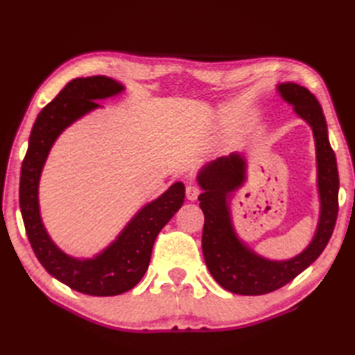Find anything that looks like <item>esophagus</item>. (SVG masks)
<instances>
[{"label": "esophagus", "mask_w": 355, "mask_h": 355, "mask_svg": "<svg viewBox=\"0 0 355 355\" xmlns=\"http://www.w3.org/2000/svg\"><path fill=\"white\" fill-rule=\"evenodd\" d=\"M200 193H201V191H200L198 186L189 184V186L186 187V197H187V200H189V201L197 200L200 197Z\"/></svg>", "instance_id": "34e87169"}]
</instances>
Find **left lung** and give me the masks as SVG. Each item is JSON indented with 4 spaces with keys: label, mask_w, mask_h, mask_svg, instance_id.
<instances>
[{
    "label": "left lung",
    "mask_w": 355,
    "mask_h": 355,
    "mask_svg": "<svg viewBox=\"0 0 355 355\" xmlns=\"http://www.w3.org/2000/svg\"><path fill=\"white\" fill-rule=\"evenodd\" d=\"M282 99L311 126L318 162V189L320 216L314 238L305 250L285 261H271L254 253L241 241L233 227L229 198L245 182L247 162L233 153L206 164L197 177L202 189L198 197L205 214L202 254L215 281L223 288L243 296H259L291 282L319 258L333 235L338 212V172L333 148L328 140L327 120L320 103L305 87L293 82L277 85Z\"/></svg>",
    "instance_id": "8db88e82"
}]
</instances>
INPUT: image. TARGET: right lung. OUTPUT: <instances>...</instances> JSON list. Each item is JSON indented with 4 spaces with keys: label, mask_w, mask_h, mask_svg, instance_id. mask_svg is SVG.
<instances>
[{
    "label": "right lung",
    "mask_w": 355,
    "mask_h": 355,
    "mask_svg": "<svg viewBox=\"0 0 355 355\" xmlns=\"http://www.w3.org/2000/svg\"><path fill=\"white\" fill-rule=\"evenodd\" d=\"M125 87L107 76L69 82L37 114L28 139L19 180V207L26 233L37 261L58 281L89 296H117L134 288L145 276L155 238L183 206L184 184L173 183L157 200L143 206L112 243L94 258H73L45 230L37 189L53 143L78 119L99 108L96 101L122 93Z\"/></svg>",
    "instance_id": "right-lung-1"
}]
</instances>
